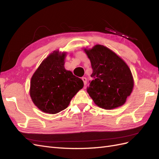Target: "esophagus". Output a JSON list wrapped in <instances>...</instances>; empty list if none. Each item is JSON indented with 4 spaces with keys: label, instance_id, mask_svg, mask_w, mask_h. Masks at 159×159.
<instances>
[{
    "label": "esophagus",
    "instance_id": "obj_1",
    "mask_svg": "<svg viewBox=\"0 0 159 159\" xmlns=\"http://www.w3.org/2000/svg\"><path fill=\"white\" fill-rule=\"evenodd\" d=\"M81 80H82L83 81H84V85H86V84H87V79H86V78H85V77H83V78H81Z\"/></svg>",
    "mask_w": 159,
    "mask_h": 159
}]
</instances>
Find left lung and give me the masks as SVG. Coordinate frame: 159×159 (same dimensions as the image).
I'll list each match as a JSON object with an SVG mask.
<instances>
[{
    "label": "left lung",
    "instance_id": "8db88e82",
    "mask_svg": "<svg viewBox=\"0 0 159 159\" xmlns=\"http://www.w3.org/2000/svg\"><path fill=\"white\" fill-rule=\"evenodd\" d=\"M84 50L93 69L87 91L95 104L108 110L122 106L134 87L133 77L127 64L103 45Z\"/></svg>",
    "mask_w": 159,
    "mask_h": 159
}]
</instances>
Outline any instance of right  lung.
I'll return each mask as SVG.
<instances>
[{
	"instance_id": "obj_1",
	"label": "right lung",
	"mask_w": 159,
	"mask_h": 159,
	"mask_svg": "<svg viewBox=\"0 0 159 159\" xmlns=\"http://www.w3.org/2000/svg\"><path fill=\"white\" fill-rule=\"evenodd\" d=\"M66 52L54 51L42 61L30 80V95L42 112L56 114L68 107L84 82L64 68Z\"/></svg>"
}]
</instances>
